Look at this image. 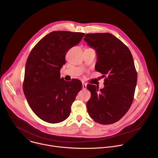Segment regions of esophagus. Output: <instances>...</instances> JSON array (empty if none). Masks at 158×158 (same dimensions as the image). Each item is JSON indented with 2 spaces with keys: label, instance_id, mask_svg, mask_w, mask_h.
<instances>
[{
  "label": "esophagus",
  "instance_id": "esophagus-1",
  "mask_svg": "<svg viewBox=\"0 0 158 158\" xmlns=\"http://www.w3.org/2000/svg\"><path fill=\"white\" fill-rule=\"evenodd\" d=\"M86 87H87V84L84 82H82V89H86Z\"/></svg>",
  "mask_w": 158,
  "mask_h": 158
}]
</instances>
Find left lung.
I'll use <instances>...</instances> for the list:
<instances>
[{
    "label": "left lung",
    "mask_w": 158,
    "mask_h": 158,
    "mask_svg": "<svg viewBox=\"0 0 158 158\" xmlns=\"http://www.w3.org/2000/svg\"><path fill=\"white\" fill-rule=\"evenodd\" d=\"M84 40L97 54L96 71L103 74L104 87L87 88L91 96L87 102L89 116L101 124L121 119L131 106L137 83L132 56L126 45L110 33L87 34Z\"/></svg>",
    "instance_id": "left-lung-1"
}]
</instances>
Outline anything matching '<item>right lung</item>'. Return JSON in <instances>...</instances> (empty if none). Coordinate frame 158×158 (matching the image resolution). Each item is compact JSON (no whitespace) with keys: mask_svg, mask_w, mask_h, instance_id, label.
<instances>
[{"mask_svg":"<svg viewBox=\"0 0 158 158\" xmlns=\"http://www.w3.org/2000/svg\"><path fill=\"white\" fill-rule=\"evenodd\" d=\"M84 33L53 31L43 37L31 51L25 67L23 91L34 113L49 123L68 118L71 107L82 85L79 80L67 82L60 70L65 56L79 44Z\"/></svg>","mask_w":158,"mask_h":158,"instance_id":"right-lung-1","label":"right lung"}]
</instances>
